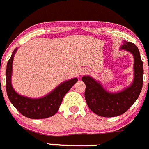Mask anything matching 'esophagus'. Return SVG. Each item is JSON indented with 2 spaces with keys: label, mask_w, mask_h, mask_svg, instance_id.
Returning a JSON list of instances; mask_svg holds the SVG:
<instances>
[{
  "label": "esophagus",
  "mask_w": 149,
  "mask_h": 149,
  "mask_svg": "<svg viewBox=\"0 0 149 149\" xmlns=\"http://www.w3.org/2000/svg\"><path fill=\"white\" fill-rule=\"evenodd\" d=\"M89 72V70L88 69H84V70H83V72H82V74H87Z\"/></svg>",
  "instance_id": "1"
}]
</instances>
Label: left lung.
<instances>
[{
  "label": "left lung",
  "instance_id": "8db88e82",
  "mask_svg": "<svg viewBox=\"0 0 149 149\" xmlns=\"http://www.w3.org/2000/svg\"><path fill=\"white\" fill-rule=\"evenodd\" d=\"M121 49L134 56V78L132 86L120 93H111L91 77L84 76L82 78L86 86L85 99L88 106L93 113L102 117H115L127 112L138 98L143 87V64L139 49L134 44L129 42H124Z\"/></svg>",
  "mask_w": 149,
  "mask_h": 149
}]
</instances>
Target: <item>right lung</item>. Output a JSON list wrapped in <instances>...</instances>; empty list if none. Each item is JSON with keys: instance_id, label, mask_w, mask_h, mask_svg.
Masks as SVG:
<instances>
[{"instance_id": "obj_1", "label": "right lung", "mask_w": 149, "mask_h": 149, "mask_svg": "<svg viewBox=\"0 0 149 149\" xmlns=\"http://www.w3.org/2000/svg\"><path fill=\"white\" fill-rule=\"evenodd\" d=\"M16 50L14 51L12 57L8 60L6 71V88L10 102L21 114L27 118L41 119L52 116L59 110L65 94L77 83V79L74 78L61 83L49 94L41 99L34 100L20 96L15 91L11 83L12 63Z\"/></svg>"}]
</instances>
